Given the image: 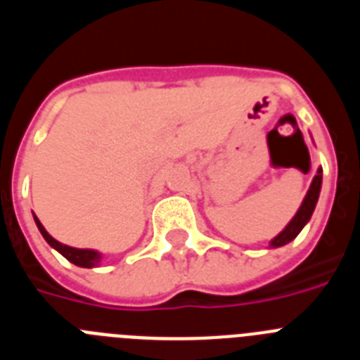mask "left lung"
Wrapping results in <instances>:
<instances>
[{
	"label": "left lung",
	"mask_w": 360,
	"mask_h": 360,
	"mask_svg": "<svg viewBox=\"0 0 360 360\" xmlns=\"http://www.w3.org/2000/svg\"><path fill=\"white\" fill-rule=\"evenodd\" d=\"M321 184H323V169L319 167V169H317V174L314 176V180H311L310 189H308L307 196H304V200H303V203H301L299 211L295 212L294 218L290 219V224L283 229V231L279 232L274 240L270 241V247L278 249V247H283V245L290 243V241L297 236L299 232L303 231L304 225L308 224V219L311 218V212H314V209H316L317 200H319Z\"/></svg>",
	"instance_id": "8db88e82"
}]
</instances>
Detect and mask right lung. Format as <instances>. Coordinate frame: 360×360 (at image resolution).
Returning a JSON list of instances; mask_svg holds the SVG:
<instances>
[{
  "instance_id": "right-lung-1",
  "label": "right lung",
  "mask_w": 360,
  "mask_h": 360,
  "mask_svg": "<svg viewBox=\"0 0 360 360\" xmlns=\"http://www.w3.org/2000/svg\"><path fill=\"white\" fill-rule=\"evenodd\" d=\"M34 219H36L37 229H39V232L43 234L44 240H46V243H49L50 247H53L59 254H63L70 263L82 266V269H94V266H97L98 263H101V259H103V254L101 252L91 249H75V247H68V245L61 243V241L53 240L49 232H46V229L43 227V224L37 219L36 214H34Z\"/></svg>"
}]
</instances>
